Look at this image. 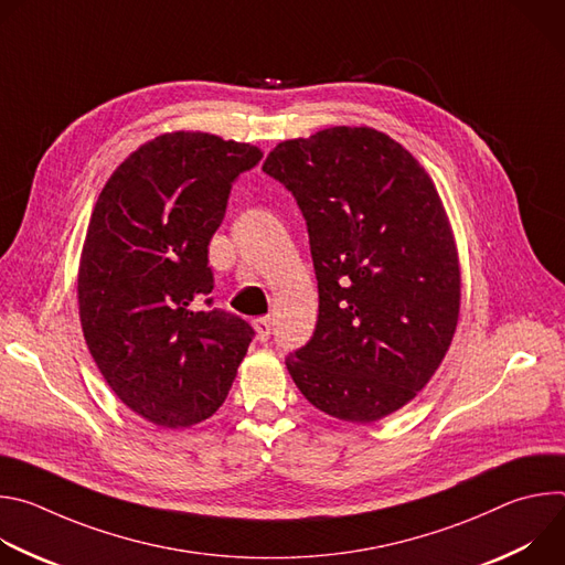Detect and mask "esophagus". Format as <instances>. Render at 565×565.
Instances as JSON below:
<instances>
[{
	"label": "esophagus",
	"instance_id": "esophagus-1",
	"mask_svg": "<svg viewBox=\"0 0 565 565\" xmlns=\"http://www.w3.org/2000/svg\"><path fill=\"white\" fill-rule=\"evenodd\" d=\"M255 331H257V338H259L262 342H266V340L270 338V333H273V319H270V317H259V319H255Z\"/></svg>",
	"mask_w": 565,
	"mask_h": 565
}]
</instances>
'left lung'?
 I'll return each instance as SVG.
<instances>
[{"mask_svg": "<svg viewBox=\"0 0 565 565\" xmlns=\"http://www.w3.org/2000/svg\"><path fill=\"white\" fill-rule=\"evenodd\" d=\"M264 172L306 218L319 290L315 333L288 373L319 412L371 425L425 388L456 333L460 266L443 201L418 160L371 127L284 140Z\"/></svg>", "mask_w": 565, "mask_h": 565, "instance_id": "8db88e82", "label": "left lung"}]
</instances>
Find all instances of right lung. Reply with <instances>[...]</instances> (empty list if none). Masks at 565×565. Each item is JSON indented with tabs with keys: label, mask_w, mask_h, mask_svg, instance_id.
<instances>
[{
	"label": "right lung",
	"mask_w": 565,
	"mask_h": 565,
	"mask_svg": "<svg viewBox=\"0 0 565 565\" xmlns=\"http://www.w3.org/2000/svg\"><path fill=\"white\" fill-rule=\"evenodd\" d=\"M262 156L203 131L163 134L129 153L96 201L79 321L111 391L156 427L210 418L255 338L246 319L210 308L207 246L232 183Z\"/></svg>",
	"instance_id": "add662e5"
}]
</instances>
